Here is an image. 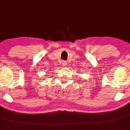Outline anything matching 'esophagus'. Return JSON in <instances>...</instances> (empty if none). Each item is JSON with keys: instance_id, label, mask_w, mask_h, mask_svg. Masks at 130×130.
Returning <instances> with one entry per match:
<instances>
[{"instance_id": "1", "label": "esophagus", "mask_w": 130, "mask_h": 130, "mask_svg": "<svg viewBox=\"0 0 130 130\" xmlns=\"http://www.w3.org/2000/svg\"><path fill=\"white\" fill-rule=\"evenodd\" d=\"M67 63H68L67 61H63V62H62V65H63V66H66Z\"/></svg>"}]
</instances>
